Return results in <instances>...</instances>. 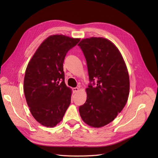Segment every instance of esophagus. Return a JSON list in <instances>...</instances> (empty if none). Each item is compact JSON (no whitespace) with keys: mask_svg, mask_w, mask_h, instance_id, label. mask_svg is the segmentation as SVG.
<instances>
[{"mask_svg":"<svg viewBox=\"0 0 158 158\" xmlns=\"http://www.w3.org/2000/svg\"><path fill=\"white\" fill-rule=\"evenodd\" d=\"M78 91H79V88H77V87L72 88V92L73 94H76V92H78Z\"/></svg>","mask_w":158,"mask_h":158,"instance_id":"34e87169","label":"esophagus"}]
</instances>
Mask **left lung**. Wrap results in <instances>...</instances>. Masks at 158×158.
Returning a JSON list of instances; mask_svg holds the SVG:
<instances>
[{"mask_svg":"<svg viewBox=\"0 0 158 158\" xmlns=\"http://www.w3.org/2000/svg\"><path fill=\"white\" fill-rule=\"evenodd\" d=\"M78 45L86 58L90 81L86 102L79 106L80 115L88 125L101 127L117 117L127 101V69L118 49L108 40L92 37Z\"/></svg>","mask_w":158,"mask_h":158,"instance_id":"obj_1","label":"left lung"}]
</instances>
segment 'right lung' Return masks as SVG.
<instances>
[{
  "instance_id": "right-lung-1",
  "label": "right lung",
  "mask_w": 158,
  "mask_h": 158,
  "mask_svg": "<svg viewBox=\"0 0 158 158\" xmlns=\"http://www.w3.org/2000/svg\"><path fill=\"white\" fill-rule=\"evenodd\" d=\"M79 38L61 35L45 40L29 62L23 91L30 111L36 121L47 127L60 123L71 102V89L64 82L63 62Z\"/></svg>"
}]
</instances>
